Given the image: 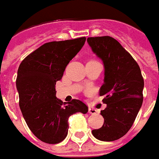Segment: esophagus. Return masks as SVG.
I'll list each match as a JSON object with an SVG mask.
<instances>
[{
	"label": "esophagus",
	"instance_id": "esophagus-1",
	"mask_svg": "<svg viewBox=\"0 0 159 159\" xmlns=\"http://www.w3.org/2000/svg\"><path fill=\"white\" fill-rule=\"evenodd\" d=\"M88 112H89V113H90V114H92V115H95V114L97 113V110H94L93 108H89Z\"/></svg>",
	"mask_w": 159,
	"mask_h": 159
}]
</instances>
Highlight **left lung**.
Here are the masks:
<instances>
[{"label": "left lung", "mask_w": 159, "mask_h": 159, "mask_svg": "<svg viewBox=\"0 0 159 159\" xmlns=\"http://www.w3.org/2000/svg\"><path fill=\"white\" fill-rule=\"evenodd\" d=\"M92 52L103 61V84L99 91L107 107L101 110L102 128L92 130L96 139L114 141L124 136L135 120L143 103L144 80L139 65L115 38H88Z\"/></svg>", "instance_id": "1"}]
</instances>
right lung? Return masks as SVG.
Listing matches in <instances>:
<instances>
[{
	"label": "right lung",
	"mask_w": 159,
	"mask_h": 159,
	"mask_svg": "<svg viewBox=\"0 0 159 159\" xmlns=\"http://www.w3.org/2000/svg\"><path fill=\"white\" fill-rule=\"evenodd\" d=\"M85 42L84 37L46 43L19 67L16 87L20 110L31 131L43 142H61L67 135L71 115L88 112V107L80 100L63 103L56 97V81L61 80L67 65Z\"/></svg>",
	"instance_id": "1"
}]
</instances>
